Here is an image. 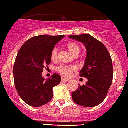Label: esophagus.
<instances>
[{"instance_id": "34e87169", "label": "esophagus", "mask_w": 128, "mask_h": 128, "mask_svg": "<svg viewBox=\"0 0 128 128\" xmlns=\"http://www.w3.org/2000/svg\"><path fill=\"white\" fill-rule=\"evenodd\" d=\"M61 80H62V81H65V82H67V81H69V80H68V79H66V78H62Z\"/></svg>"}]
</instances>
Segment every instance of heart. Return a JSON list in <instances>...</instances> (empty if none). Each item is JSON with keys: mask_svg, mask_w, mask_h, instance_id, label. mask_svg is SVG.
Listing matches in <instances>:
<instances>
[{"mask_svg": "<svg viewBox=\"0 0 128 128\" xmlns=\"http://www.w3.org/2000/svg\"><path fill=\"white\" fill-rule=\"evenodd\" d=\"M66 48L68 50L72 55L74 56H78L80 54L81 48L77 44L73 42L67 43ZM58 56V50L56 48H53L51 52V59L52 60H56ZM76 67L74 66H60L57 68V70L60 74L64 76H70L72 75L73 71H75Z\"/></svg>", "mask_w": 128, "mask_h": 128, "instance_id": "heart-1", "label": "heart"}]
</instances>
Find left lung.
Returning <instances> with one entry per match:
<instances>
[{
	"instance_id": "8db88e82",
	"label": "left lung",
	"mask_w": 128,
	"mask_h": 128,
	"mask_svg": "<svg viewBox=\"0 0 128 128\" xmlns=\"http://www.w3.org/2000/svg\"><path fill=\"white\" fill-rule=\"evenodd\" d=\"M68 38L85 46L87 55L80 76L86 78L85 85L79 86L72 94V100L86 108L98 106L103 102L112 84L113 66L111 57L103 44L88 34L71 35Z\"/></svg>"
}]
</instances>
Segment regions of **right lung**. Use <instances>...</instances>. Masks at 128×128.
Here are the masks:
<instances>
[{"mask_svg": "<svg viewBox=\"0 0 128 128\" xmlns=\"http://www.w3.org/2000/svg\"><path fill=\"white\" fill-rule=\"evenodd\" d=\"M40 35L26 40L19 50L13 68L14 84L22 100L33 107H40L53 97V88L61 78L54 74L45 80L44 68L51 62V52L64 37Z\"/></svg>", "mask_w": 128, "mask_h": 128, "instance_id": "add662e5", "label": "right lung"}]
</instances>
